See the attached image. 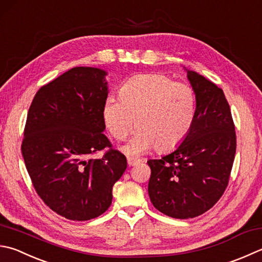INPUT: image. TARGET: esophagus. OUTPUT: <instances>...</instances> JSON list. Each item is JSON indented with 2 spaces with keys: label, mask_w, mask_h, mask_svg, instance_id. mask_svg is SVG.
Instances as JSON below:
<instances>
[{
  "label": "esophagus",
  "mask_w": 262,
  "mask_h": 262,
  "mask_svg": "<svg viewBox=\"0 0 262 262\" xmlns=\"http://www.w3.org/2000/svg\"><path fill=\"white\" fill-rule=\"evenodd\" d=\"M140 162H141V160H139V159H135V157H127V164H129V166H135L137 164H139Z\"/></svg>",
  "instance_id": "1"
}]
</instances>
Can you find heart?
<instances>
[{"mask_svg": "<svg viewBox=\"0 0 262 262\" xmlns=\"http://www.w3.org/2000/svg\"><path fill=\"white\" fill-rule=\"evenodd\" d=\"M196 110L195 93L185 83L162 74H142L130 78L120 91V99L107 98L102 117L107 130L123 140L138 131L124 146L127 154H140L155 147L167 151L188 136Z\"/></svg>", "mask_w": 262, "mask_h": 262, "instance_id": "1", "label": "heart"}]
</instances>
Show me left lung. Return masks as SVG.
<instances>
[{"label":"left lung","mask_w":262,"mask_h":262,"mask_svg":"<svg viewBox=\"0 0 262 262\" xmlns=\"http://www.w3.org/2000/svg\"><path fill=\"white\" fill-rule=\"evenodd\" d=\"M185 71L196 99L190 132L174 150L147 162L151 203L176 219L195 218L219 201L236 152L235 126L224 91L199 73Z\"/></svg>","instance_id":"left-lung-1"}]
</instances>
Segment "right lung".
<instances>
[{"mask_svg": "<svg viewBox=\"0 0 262 262\" xmlns=\"http://www.w3.org/2000/svg\"><path fill=\"white\" fill-rule=\"evenodd\" d=\"M107 72L74 67L42 86L29 107L21 145L34 188L49 208L66 219H95L110 208L113 186L126 159L103 135ZM110 146L101 159L88 160Z\"/></svg>", "mask_w": 262, "mask_h": 262, "instance_id": "add662e5", "label": "right lung"}]
</instances>
